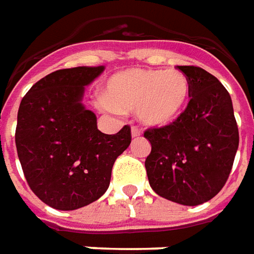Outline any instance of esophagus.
Here are the masks:
<instances>
[{"label": "esophagus", "instance_id": "esophagus-1", "mask_svg": "<svg viewBox=\"0 0 254 254\" xmlns=\"http://www.w3.org/2000/svg\"><path fill=\"white\" fill-rule=\"evenodd\" d=\"M130 133H132V137H139V136H141V130L137 127H132Z\"/></svg>", "mask_w": 254, "mask_h": 254}]
</instances>
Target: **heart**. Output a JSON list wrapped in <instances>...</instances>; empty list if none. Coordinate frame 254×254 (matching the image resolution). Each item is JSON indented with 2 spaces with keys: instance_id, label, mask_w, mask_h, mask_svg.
Listing matches in <instances>:
<instances>
[{
  "instance_id": "b5f03b06",
  "label": "heart",
  "mask_w": 254,
  "mask_h": 254,
  "mask_svg": "<svg viewBox=\"0 0 254 254\" xmlns=\"http://www.w3.org/2000/svg\"><path fill=\"white\" fill-rule=\"evenodd\" d=\"M190 100V82L178 69L122 70L108 79L100 105L122 113L136 111L141 124L167 127L184 114Z\"/></svg>"
}]
</instances>
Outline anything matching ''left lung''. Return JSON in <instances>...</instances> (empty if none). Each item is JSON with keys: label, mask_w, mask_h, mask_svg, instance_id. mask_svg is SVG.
Wrapping results in <instances>:
<instances>
[{"label": "left lung", "mask_w": 254, "mask_h": 254, "mask_svg": "<svg viewBox=\"0 0 254 254\" xmlns=\"http://www.w3.org/2000/svg\"><path fill=\"white\" fill-rule=\"evenodd\" d=\"M190 82V101L175 122L144 132L150 186L164 199L199 206L213 199L232 170L239 132L221 82L199 66H178Z\"/></svg>", "instance_id": "8db88e82"}]
</instances>
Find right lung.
<instances>
[{"mask_svg":"<svg viewBox=\"0 0 254 254\" xmlns=\"http://www.w3.org/2000/svg\"><path fill=\"white\" fill-rule=\"evenodd\" d=\"M104 66L60 69L40 79L22 98L15 143L33 193L57 210H76L100 199L110 186L117 157L130 144V127L105 134L82 103L84 86Z\"/></svg>","mask_w":254,"mask_h":254,"instance_id":"obj_1","label":"right lung"}]
</instances>
